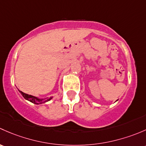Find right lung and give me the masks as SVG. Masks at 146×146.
Returning a JSON list of instances; mask_svg holds the SVG:
<instances>
[{"mask_svg":"<svg viewBox=\"0 0 146 146\" xmlns=\"http://www.w3.org/2000/svg\"><path fill=\"white\" fill-rule=\"evenodd\" d=\"M19 93L22 94V96H23L24 98L29 100V101L31 102V103H34V104H37V105L41 104V103H46V102L49 101V100H50L51 99H52V98H50L47 99V100H46V98H38L35 97V96H33L31 95H29V94H25V93L22 92V91H19Z\"/></svg>","mask_w":146,"mask_h":146,"instance_id":"1","label":"right lung"}]
</instances>
